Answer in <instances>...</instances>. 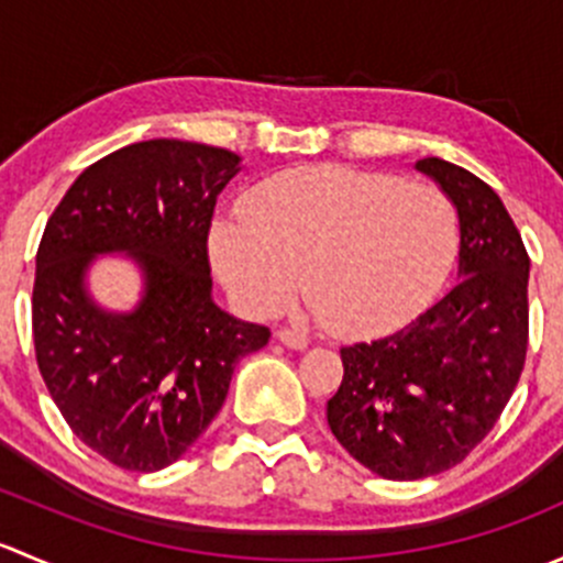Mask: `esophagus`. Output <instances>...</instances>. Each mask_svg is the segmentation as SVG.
Listing matches in <instances>:
<instances>
[{"instance_id":"obj_1","label":"esophagus","mask_w":563,"mask_h":563,"mask_svg":"<svg viewBox=\"0 0 563 563\" xmlns=\"http://www.w3.org/2000/svg\"><path fill=\"white\" fill-rule=\"evenodd\" d=\"M277 340H280L283 345H288V349H294V351H302V349H308V345H310L308 334L299 332V329H288V327L277 329Z\"/></svg>"}]
</instances>
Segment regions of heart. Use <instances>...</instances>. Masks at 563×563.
Listing matches in <instances>:
<instances>
[{
    "label": "heart",
    "instance_id": "b5f03b06",
    "mask_svg": "<svg viewBox=\"0 0 563 563\" xmlns=\"http://www.w3.org/2000/svg\"><path fill=\"white\" fill-rule=\"evenodd\" d=\"M457 207L441 187L351 166H299L255 187L212 229V264L250 313L299 280L332 332L376 338L435 297L455 266Z\"/></svg>",
    "mask_w": 563,
    "mask_h": 563
}]
</instances>
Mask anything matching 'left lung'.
Instances as JSON below:
<instances>
[{
  "instance_id": "1",
  "label": "left lung",
  "mask_w": 563,
  "mask_h": 563,
  "mask_svg": "<svg viewBox=\"0 0 563 563\" xmlns=\"http://www.w3.org/2000/svg\"><path fill=\"white\" fill-rule=\"evenodd\" d=\"M460 220V280L382 340L340 349L343 382L327 402L334 439L384 479H422L465 460L512 397L528 349V253L490 185L441 157Z\"/></svg>"
}]
</instances>
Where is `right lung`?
<instances>
[{
    "label": "right lung",
    "instance_id": "obj_1",
    "mask_svg": "<svg viewBox=\"0 0 563 563\" xmlns=\"http://www.w3.org/2000/svg\"><path fill=\"white\" fill-rule=\"evenodd\" d=\"M240 172L220 146L139 141L84 168L45 223L32 291L40 376L73 433L124 471L185 455L223 408L236 362L269 343V329L212 299L209 229ZM103 252L140 264L145 294L130 314L88 294Z\"/></svg>",
    "mask_w": 563,
    "mask_h": 563
}]
</instances>
